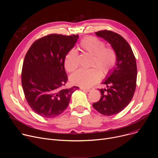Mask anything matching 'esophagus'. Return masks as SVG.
Returning <instances> with one entry per match:
<instances>
[{"mask_svg":"<svg viewBox=\"0 0 158 158\" xmlns=\"http://www.w3.org/2000/svg\"><path fill=\"white\" fill-rule=\"evenodd\" d=\"M80 89H82V90H83V91H86V92H89L90 91L92 90L89 88H82V87H80Z\"/></svg>","mask_w":158,"mask_h":158,"instance_id":"esophagus-1","label":"esophagus"}]
</instances>
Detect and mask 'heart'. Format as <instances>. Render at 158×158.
<instances>
[{"label":"heart","instance_id":"b5f03b06","mask_svg":"<svg viewBox=\"0 0 158 158\" xmlns=\"http://www.w3.org/2000/svg\"><path fill=\"white\" fill-rule=\"evenodd\" d=\"M81 47L85 51L92 55V66L96 69H79L70 76L72 83L82 87L88 88L101 79V73L102 76L108 73L117 63V54L110 47H106L102 41L94 36H87L82 40ZM79 65L78 52L75 48L71 49L65 56L64 67L69 72H72Z\"/></svg>","mask_w":158,"mask_h":158}]
</instances>
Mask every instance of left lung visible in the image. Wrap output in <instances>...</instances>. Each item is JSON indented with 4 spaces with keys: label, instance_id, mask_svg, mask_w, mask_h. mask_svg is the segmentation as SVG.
Wrapping results in <instances>:
<instances>
[{
    "label": "left lung",
    "instance_id": "8db88e82",
    "mask_svg": "<svg viewBox=\"0 0 158 158\" xmlns=\"http://www.w3.org/2000/svg\"><path fill=\"white\" fill-rule=\"evenodd\" d=\"M95 35L108 42L117 54V63L107 74L102 84L107 88L99 89L101 97L93 107L100 113L111 116L122 111L134 95L137 78L135 55L127 41L117 33L100 31Z\"/></svg>",
    "mask_w": 158,
    "mask_h": 158
}]
</instances>
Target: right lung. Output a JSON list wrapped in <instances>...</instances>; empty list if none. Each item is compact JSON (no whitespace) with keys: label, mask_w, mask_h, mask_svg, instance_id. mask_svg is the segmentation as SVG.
Masks as SVG:
<instances>
[{"label":"right lung","mask_w":158,"mask_h":158,"mask_svg":"<svg viewBox=\"0 0 158 158\" xmlns=\"http://www.w3.org/2000/svg\"><path fill=\"white\" fill-rule=\"evenodd\" d=\"M79 35H49L35 41L25 56L22 85L26 101L36 114L54 118L68 107L79 87L63 89L67 82L65 56L77 42Z\"/></svg>","instance_id":"right-lung-1"}]
</instances>
